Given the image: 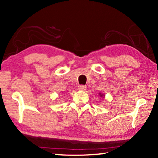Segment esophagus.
Segmentation results:
<instances>
[{"label": "esophagus", "mask_w": 158, "mask_h": 158, "mask_svg": "<svg viewBox=\"0 0 158 158\" xmlns=\"http://www.w3.org/2000/svg\"><path fill=\"white\" fill-rule=\"evenodd\" d=\"M85 89H86V86L83 85H81L78 86L79 90H85Z\"/></svg>", "instance_id": "obj_1"}]
</instances>
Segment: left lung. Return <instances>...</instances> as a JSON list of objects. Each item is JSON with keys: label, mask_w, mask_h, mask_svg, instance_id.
Masks as SVG:
<instances>
[{"label": "left lung", "mask_w": 158, "mask_h": 158, "mask_svg": "<svg viewBox=\"0 0 158 158\" xmlns=\"http://www.w3.org/2000/svg\"><path fill=\"white\" fill-rule=\"evenodd\" d=\"M99 95H100L101 97H102V94H99Z\"/></svg>", "instance_id": "left-lung-1"}]
</instances>
